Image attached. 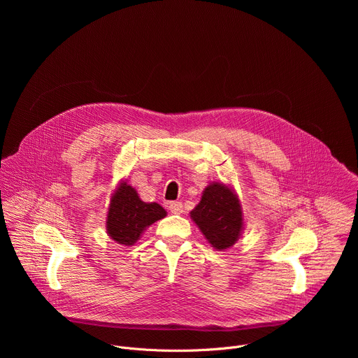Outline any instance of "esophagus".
<instances>
[{
	"instance_id": "esophagus-1",
	"label": "esophagus",
	"mask_w": 358,
	"mask_h": 358,
	"mask_svg": "<svg viewBox=\"0 0 358 358\" xmlns=\"http://www.w3.org/2000/svg\"><path fill=\"white\" fill-rule=\"evenodd\" d=\"M169 210H170V213H171V214H181L184 208H182V203H181V202H178V201H173V202H170Z\"/></svg>"
}]
</instances>
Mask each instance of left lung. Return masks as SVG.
Instances as JSON below:
<instances>
[{"instance_id": "1", "label": "left lung", "mask_w": 358, "mask_h": 358, "mask_svg": "<svg viewBox=\"0 0 358 358\" xmlns=\"http://www.w3.org/2000/svg\"><path fill=\"white\" fill-rule=\"evenodd\" d=\"M191 218L215 249L232 246L242 228V211L236 196L222 184L208 185Z\"/></svg>"}]
</instances>
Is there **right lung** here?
Listing matches in <instances>:
<instances>
[{
    "mask_svg": "<svg viewBox=\"0 0 358 358\" xmlns=\"http://www.w3.org/2000/svg\"><path fill=\"white\" fill-rule=\"evenodd\" d=\"M164 217L166 211L162 206L143 202L134 188L123 184L110 202L108 232L117 243L133 245L148 225Z\"/></svg>",
    "mask_w": 358,
    "mask_h": 358,
    "instance_id": "1",
    "label": "right lung"
}]
</instances>
